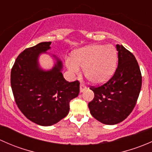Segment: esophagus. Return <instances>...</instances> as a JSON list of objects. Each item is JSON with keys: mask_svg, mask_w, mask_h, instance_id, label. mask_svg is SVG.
Wrapping results in <instances>:
<instances>
[{"mask_svg": "<svg viewBox=\"0 0 152 152\" xmlns=\"http://www.w3.org/2000/svg\"><path fill=\"white\" fill-rule=\"evenodd\" d=\"M86 90H87V87H86L85 85H83V84H81L80 85V92L81 93H83V92H85Z\"/></svg>", "mask_w": 152, "mask_h": 152, "instance_id": "obj_1", "label": "esophagus"}]
</instances>
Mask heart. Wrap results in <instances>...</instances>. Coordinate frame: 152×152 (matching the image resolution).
I'll list each match as a JSON object with an SVG mask.
<instances>
[{"label":"heart","mask_w":152,"mask_h":152,"mask_svg":"<svg viewBox=\"0 0 152 152\" xmlns=\"http://www.w3.org/2000/svg\"><path fill=\"white\" fill-rule=\"evenodd\" d=\"M117 53L112 45H90L75 50L73 59H67L66 66L71 73L78 74L80 67L90 82L102 85L114 74L117 65Z\"/></svg>","instance_id":"1"}]
</instances>
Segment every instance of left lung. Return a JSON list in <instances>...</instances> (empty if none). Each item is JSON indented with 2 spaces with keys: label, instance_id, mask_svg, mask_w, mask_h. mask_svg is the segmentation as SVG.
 Listing matches in <instances>:
<instances>
[{
  "label": "left lung",
  "instance_id": "obj_1",
  "mask_svg": "<svg viewBox=\"0 0 152 152\" xmlns=\"http://www.w3.org/2000/svg\"><path fill=\"white\" fill-rule=\"evenodd\" d=\"M118 65L104 85L91 87L94 99L88 104L90 114L101 123L115 125L125 120L136 104L142 76L134 55L122 45H116Z\"/></svg>",
  "mask_w": 152,
  "mask_h": 152
}]
</instances>
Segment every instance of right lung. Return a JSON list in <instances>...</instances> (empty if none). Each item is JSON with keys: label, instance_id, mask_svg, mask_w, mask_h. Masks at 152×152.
<instances>
[{"label": "right lung", "instance_id": "obj_1", "mask_svg": "<svg viewBox=\"0 0 152 152\" xmlns=\"http://www.w3.org/2000/svg\"><path fill=\"white\" fill-rule=\"evenodd\" d=\"M50 44L42 42L26 49L11 71V86L18 108L28 120L43 126L53 125L67 116L69 102L79 93V82H67L62 73V61L47 52ZM44 53L55 60L49 70L39 65V56Z\"/></svg>", "mask_w": 152, "mask_h": 152}]
</instances>
